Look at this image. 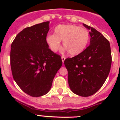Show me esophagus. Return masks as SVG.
<instances>
[{
	"instance_id": "esophagus-1",
	"label": "esophagus",
	"mask_w": 120,
	"mask_h": 120,
	"mask_svg": "<svg viewBox=\"0 0 120 120\" xmlns=\"http://www.w3.org/2000/svg\"><path fill=\"white\" fill-rule=\"evenodd\" d=\"M65 58H65V56H62L61 57V59H62V62H64V61H65Z\"/></svg>"
}]
</instances>
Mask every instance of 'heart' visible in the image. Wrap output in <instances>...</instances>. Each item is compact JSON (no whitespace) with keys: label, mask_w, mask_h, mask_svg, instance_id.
Wrapping results in <instances>:
<instances>
[{"label":"heart","mask_w":120,"mask_h":120,"mask_svg":"<svg viewBox=\"0 0 120 120\" xmlns=\"http://www.w3.org/2000/svg\"><path fill=\"white\" fill-rule=\"evenodd\" d=\"M88 30L85 27L73 24H59L54 29V35H49L45 41L52 52H56L61 47V41L63 46L71 56L81 53L86 49L90 41Z\"/></svg>","instance_id":"b5f03b06"}]
</instances>
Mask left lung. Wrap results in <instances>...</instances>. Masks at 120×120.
Returning a JSON list of instances; mask_svg holds the SVG:
<instances>
[{
    "label": "left lung",
    "mask_w": 120,
    "mask_h": 120,
    "mask_svg": "<svg viewBox=\"0 0 120 120\" xmlns=\"http://www.w3.org/2000/svg\"><path fill=\"white\" fill-rule=\"evenodd\" d=\"M83 24L90 31V45L81 53L65 59L64 64L71 90L77 95L88 97L98 91L106 80L112 56L109 41L96 29Z\"/></svg>",
    "instance_id": "obj_1"
}]
</instances>
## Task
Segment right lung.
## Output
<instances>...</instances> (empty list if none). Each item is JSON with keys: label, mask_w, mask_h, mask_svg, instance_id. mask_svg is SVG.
I'll return each mask as SVG.
<instances>
[{"label": "right lung", "mask_w": 120, "mask_h": 120, "mask_svg": "<svg viewBox=\"0 0 120 120\" xmlns=\"http://www.w3.org/2000/svg\"><path fill=\"white\" fill-rule=\"evenodd\" d=\"M49 22L26 27L19 33L11 47L13 78L25 93L38 97L50 90L62 64L61 56L51 50L45 38Z\"/></svg>", "instance_id": "obj_1"}]
</instances>
